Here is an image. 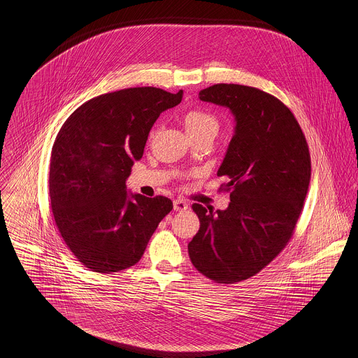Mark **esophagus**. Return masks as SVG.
I'll list each match as a JSON object with an SVG mask.
<instances>
[{
  "instance_id": "1",
  "label": "esophagus",
  "mask_w": 358,
  "mask_h": 358,
  "mask_svg": "<svg viewBox=\"0 0 358 358\" xmlns=\"http://www.w3.org/2000/svg\"><path fill=\"white\" fill-rule=\"evenodd\" d=\"M187 208H189V204H187V201L183 200V199H176V200L173 201V209L178 210V212L186 210Z\"/></svg>"
}]
</instances>
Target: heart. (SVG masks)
<instances>
[{
  "label": "heart",
  "instance_id": "1",
  "mask_svg": "<svg viewBox=\"0 0 358 358\" xmlns=\"http://www.w3.org/2000/svg\"><path fill=\"white\" fill-rule=\"evenodd\" d=\"M185 127L190 136H199V135H210L215 138V135L219 131V120L215 114L206 110H190L183 117Z\"/></svg>",
  "mask_w": 358,
  "mask_h": 358
}]
</instances>
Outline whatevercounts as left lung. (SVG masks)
<instances>
[{"label": "left lung", "mask_w": 358, "mask_h": 358, "mask_svg": "<svg viewBox=\"0 0 358 358\" xmlns=\"http://www.w3.org/2000/svg\"><path fill=\"white\" fill-rule=\"evenodd\" d=\"M229 107L236 131L217 176H227V209L193 204L200 230L189 256L205 277L236 284L257 274L289 243L311 175L306 138L292 111L254 87L216 84L199 94Z\"/></svg>", "instance_id": "8db88e82"}]
</instances>
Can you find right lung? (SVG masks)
I'll return each instance as SVG.
<instances>
[{"label":"right lung","instance_id":"1","mask_svg":"<svg viewBox=\"0 0 358 358\" xmlns=\"http://www.w3.org/2000/svg\"><path fill=\"white\" fill-rule=\"evenodd\" d=\"M183 91L127 88L81 104L52 146L50 200L69 250L96 273L136 264L172 201L127 193L159 114L182 102Z\"/></svg>","mask_w":358,"mask_h":358}]
</instances>
